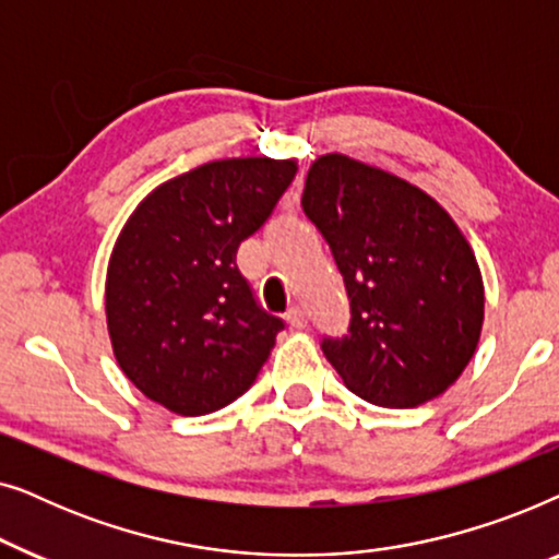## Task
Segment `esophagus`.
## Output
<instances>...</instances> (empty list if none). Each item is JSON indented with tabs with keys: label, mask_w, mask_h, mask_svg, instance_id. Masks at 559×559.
<instances>
[{
	"label": "esophagus",
	"mask_w": 559,
	"mask_h": 559,
	"mask_svg": "<svg viewBox=\"0 0 559 559\" xmlns=\"http://www.w3.org/2000/svg\"><path fill=\"white\" fill-rule=\"evenodd\" d=\"M285 318H287V323H289V328H293V331H302V328L308 325V318H305L302 308H289Z\"/></svg>",
	"instance_id": "esophagus-1"
}]
</instances>
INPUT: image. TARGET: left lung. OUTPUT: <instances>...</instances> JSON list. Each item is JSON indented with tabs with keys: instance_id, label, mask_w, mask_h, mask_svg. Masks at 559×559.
<instances>
[{
	"instance_id": "left-lung-1",
	"label": "left lung",
	"mask_w": 559,
	"mask_h": 559,
	"mask_svg": "<svg viewBox=\"0 0 559 559\" xmlns=\"http://www.w3.org/2000/svg\"><path fill=\"white\" fill-rule=\"evenodd\" d=\"M302 211L333 251L350 335L323 354L361 400L409 409L455 384L484 328V277L453 216L400 175L341 152L310 165Z\"/></svg>"
}]
</instances>
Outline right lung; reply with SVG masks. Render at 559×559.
<instances>
[{
    "instance_id": "1",
    "label": "right lung",
    "mask_w": 559,
    "mask_h": 559,
    "mask_svg": "<svg viewBox=\"0 0 559 559\" xmlns=\"http://www.w3.org/2000/svg\"><path fill=\"white\" fill-rule=\"evenodd\" d=\"M295 159H213L165 180L121 226L106 266V328L127 379L198 417L254 384L282 320L259 308L236 249L270 218Z\"/></svg>"
}]
</instances>
